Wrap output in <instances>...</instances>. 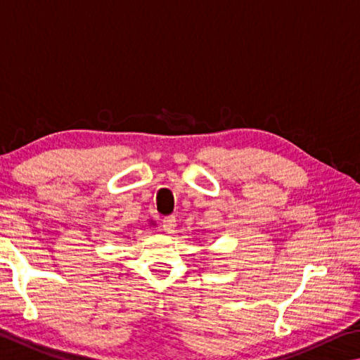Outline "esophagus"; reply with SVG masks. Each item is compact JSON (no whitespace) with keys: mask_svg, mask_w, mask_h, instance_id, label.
<instances>
[{"mask_svg":"<svg viewBox=\"0 0 360 360\" xmlns=\"http://www.w3.org/2000/svg\"><path fill=\"white\" fill-rule=\"evenodd\" d=\"M174 226H176V217L174 215H168V217H163L162 220V228L163 231L172 234L174 231Z\"/></svg>","mask_w":360,"mask_h":360,"instance_id":"1","label":"esophagus"}]
</instances>
